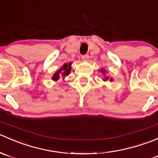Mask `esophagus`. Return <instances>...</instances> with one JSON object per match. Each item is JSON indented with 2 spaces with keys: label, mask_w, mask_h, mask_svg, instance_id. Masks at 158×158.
I'll use <instances>...</instances> for the list:
<instances>
[{
  "label": "esophagus",
  "mask_w": 158,
  "mask_h": 158,
  "mask_svg": "<svg viewBox=\"0 0 158 158\" xmlns=\"http://www.w3.org/2000/svg\"><path fill=\"white\" fill-rule=\"evenodd\" d=\"M89 56L88 55H84V56H82V60H83V61H85V62H87L88 61V60H89Z\"/></svg>",
  "instance_id": "34e87169"
}]
</instances>
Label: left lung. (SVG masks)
<instances>
[{
	"instance_id": "1",
	"label": "left lung",
	"mask_w": 158,
	"mask_h": 158,
	"mask_svg": "<svg viewBox=\"0 0 158 158\" xmlns=\"http://www.w3.org/2000/svg\"><path fill=\"white\" fill-rule=\"evenodd\" d=\"M99 71L101 72L102 73V75H104V76H105V75H106V69H100ZM109 79L110 82H112V81H113L112 78L109 77V76H105L104 78H103V79H102V80L105 82V81H108V80H109Z\"/></svg>"
}]
</instances>
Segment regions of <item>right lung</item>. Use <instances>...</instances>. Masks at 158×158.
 <instances>
[{
	"label": "right lung",
	"mask_w": 158,
	"mask_h": 158,
	"mask_svg": "<svg viewBox=\"0 0 158 158\" xmlns=\"http://www.w3.org/2000/svg\"><path fill=\"white\" fill-rule=\"evenodd\" d=\"M72 62H70L69 63H65L64 65L61 66L60 69L57 70L55 73L53 74V76H52V79L55 82H56L57 80H59L60 78V76L65 79L66 76H68L70 74V72H71L72 69Z\"/></svg>",
	"instance_id": "add662e5"
}]
</instances>
